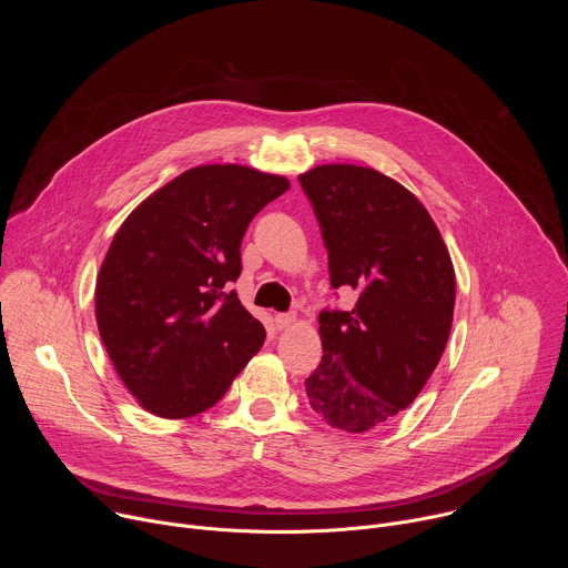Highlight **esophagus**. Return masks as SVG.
Wrapping results in <instances>:
<instances>
[{"mask_svg":"<svg viewBox=\"0 0 568 568\" xmlns=\"http://www.w3.org/2000/svg\"><path fill=\"white\" fill-rule=\"evenodd\" d=\"M294 321H296V314H294V312H287V314H276V316H274V323H276V328H278V331H285V328H290Z\"/></svg>","mask_w":568,"mask_h":568,"instance_id":"esophagus-1","label":"esophagus"}]
</instances>
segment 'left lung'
Masks as SVG:
<instances>
[{"mask_svg": "<svg viewBox=\"0 0 568 568\" xmlns=\"http://www.w3.org/2000/svg\"><path fill=\"white\" fill-rule=\"evenodd\" d=\"M298 182L328 250L331 283L353 310H323V357L305 379L331 427L371 432L418 397L449 339L456 274L418 197L375 169L323 164Z\"/></svg>", "mask_w": 568, "mask_h": 568, "instance_id": "obj_1", "label": "left lung"}]
</instances>
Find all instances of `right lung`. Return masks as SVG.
I'll use <instances>...</instances> for the list:
<instances>
[{"label": "right lung", "mask_w": 568, "mask_h": 568, "mask_svg": "<svg viewBox=\"0 0 568 568\" xmlns=\"http://www.w3.org/2000/svg\"><path fill=\"white\" fill-rule=\"evenodd\" d=\"M287 189L250 166H195L119 226L97 278V323L145 412L182 420L211 409L261 351L263 323L229 285L250 222Z\"/></svg>", "instance_id": "right-lung-1"}]
</instances>
